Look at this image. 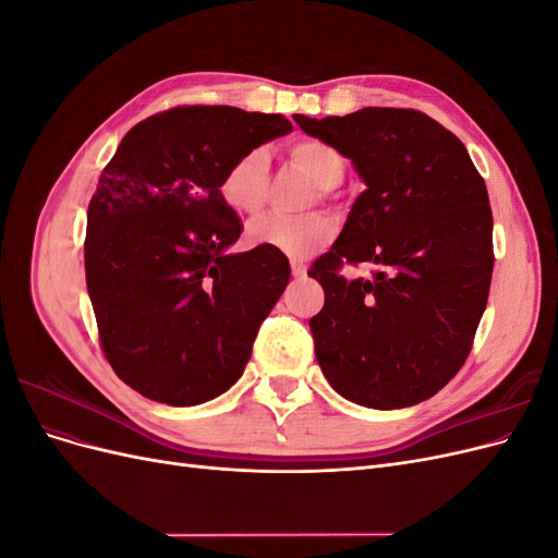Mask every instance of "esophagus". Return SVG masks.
<instances>
[{
	"label": "esophagus",
	"instance_id": "obj_1",
	"mask_svg": "<svg viewBox=\"0 0 558 558\" xmlns=\"http://www.w3.org/2000/svg\"><path fill=\"white\" fill-rule=\"evenodd\" d=\"M291 272H293L295 279H302V277L307 275V265L300 263V260H293V263H291Z\"/></svg>",
	"mask_w": 558,
	"mask_h": 558
}]
</instances>
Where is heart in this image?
I'll return each instance as SVG.
<instances>
[{
    "instance_id": "1",
    "label": "heart",
    "mask_w": 558,
    "mask_h": 558,
    "mask_svg": "<svg viewBox=\"0 0 558 558\" xmlns=\"http://www.w3.org/2000/svg\"><path fill=\"white\" fill-rule=\"evenodd\" d=\"M295 167L305 172L320 193L342 183L347 160L335 146L320 140H300L289 146ZM269 189V154L265 148H248L232 160L221 177V197L240 216H253L265 207ZM335 232L332 218L314 211L302 216L265 214L246 228V242L256 248L283 253L291 258H305L324 246Z\"/></svg>"
}]
</instances>
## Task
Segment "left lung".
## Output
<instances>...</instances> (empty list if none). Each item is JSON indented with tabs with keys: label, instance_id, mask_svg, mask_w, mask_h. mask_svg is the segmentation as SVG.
Returning <instances> with one entry per match:
<instances>
[{
	"label": "left lung",
	"instance_id": "left-lung-1",
	"mask_svg": "<svg viewBox=\"0 0 558 558\" xmlns=\"http://www.w3.org/2000/svg\"><path fill=\"white\" fill-rule=\"evenodd\" d=\"M365 183L347 223L310 275L324 310L310 318L330 386L369 410H402L440 391L465 363L494 272V218L461 140L414 109L293 113ZM342 262H373L344 280Z\"/></svg>",
	"mask_w": 558,
	"mask_h": 558
}]
</instances>
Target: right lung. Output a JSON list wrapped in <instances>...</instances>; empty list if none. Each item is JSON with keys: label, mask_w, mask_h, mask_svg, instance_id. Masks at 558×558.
I'll return each instance as SVG.
<instances>
[{"label": "right lung", "mask_w": 558, "mask_h": 558, "mask_svg": "<svg viewBox=\"0 0 558 558\" xmlns=\"http://www.w3.org/2000/svg\"><path fill=\"white\" fill-rule=\"evenodd\" d=\"M293 130L279 113L177 107L134 125L88 207L86 283L113 373L148 400L226 393L291 279L283 253L228 251L242 223L221 177Z\"/></svg>", "instance_id": "right-lung-1"}]
</instances>
